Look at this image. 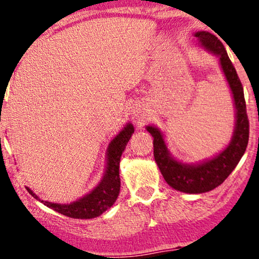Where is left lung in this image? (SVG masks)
<instances>
[{"instance_id":"left-lung-1","label":"left lung","mask_w":259,"mask_h":259,"mask_svg":"<svg viewBox=\"0 0 259 259\" xmlns=\"http://www.w3.org/2000/svg\"><path fill=\"white\" fill-rule=\"evenodd\" d=\"M195 36L206 50L218 55L220 66L232 91L237 118L232 140L226 149L212 160L200 164H185L170 156L160 130L147 126V130L154 137V157L164 180L177 191L192 194L212 191L226 180L245 153L250 130L243 85L222 41L208 32H198Z\"/></svg>"}]
</instances>
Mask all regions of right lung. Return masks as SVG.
Masks as SVG:
<instances>
[{"instance_id": "add662e5", "label": "right lung", "mask_w": 259, "mask_h": 259, "mask_svg": "<svg viewBox=\"0 0 259 259\" xmlns=\"http://www.w3.org/2000/svg\"><path fill=\"white\" fill-rule=\"evenodd\" d=\"M133 134L134 126L129 123L111 141L108 149V167H106L105 175L101 184L91 193L67 205L52 204V202L44 201V200L41 202H44L47 207L54 209L58 213L75 219H91L104 213L106 209L115 204L116 199L118 198L120 189L119 161ZM27 191L34 198L39 199L28 187H27Z\"/></svg>"}]
</instances>
